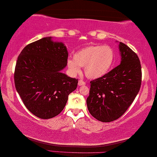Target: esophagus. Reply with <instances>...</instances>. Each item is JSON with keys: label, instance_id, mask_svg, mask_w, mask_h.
Returning a JSON list of instances; mask_svg holds the SVG:
<instances>
[{"label": "esophagus", "instance_id": "esophagus-1", "mask_svg": "<svg viewBox=\"0 0 157 157\" xmlns=\"http://www.w3.org/2000/svg\"><path fill=\"white\" fill-rule=\"evenodd\" d=\"M86 84V82L85 81H83V80H79L78 81V86H83V85H85Z\"/></svg>", "mask_w": 157, "mask_h": 157}]
</instances>
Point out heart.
<instances>
[{"mask_svg": "<svg viewBox=\"0 0 157 157\" xmlns=\"http://www.w3.org/2000/svg\"><path fill=\"white\" fill-rule=\"evenodd\" d=\"M114 53L109 46L96 45L85 47L74 53V59L67 61V66L73 75L81 72L85 66V74L91 78H98L107 74L112 66Z\"/></svg>", "mask_w": 157, "mask_h": 157, "instance_id": "1", "label": "heart"}]
</instances>
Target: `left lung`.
<instances>
[{
  "label": "left lung",
  "mask_w": 157,
  "mask_h": 157,
  "mask_svg": "<svg viewBox=\"0 0 157 157\" xmlns=\"http://www.w3.org/2000/svg\"><path fill=\"white\" fill-rule=\"evenodd\" d=\"M121 63L100 78L90 81L87 107L91 116L102 122L121 117L138 94L141 67L136 53L120 42Z\"/></svg>",
  "instance_id": "8db88e82"
}]
</instances>
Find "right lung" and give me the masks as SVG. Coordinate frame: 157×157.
Segmentation results:
<instances>
[{
  "mask_svg": "<svg viewBox=\"0 0 157 157\" xmlns=\"http://www.w3.org/2000/svg\"><path fill=\"white\" fill-rule=\"evenodd\" d=\"M68 51L61 42L43 38L27 45L14 72L16 91L25 107L36 117L48 119L59 114L78 79L61 73L67 65Z\"/></svg>",
  "mask_w": 157,
  "mask_h": 157,
  "instance_id": "1",
  "label": "right lung"
}]
</instances>
